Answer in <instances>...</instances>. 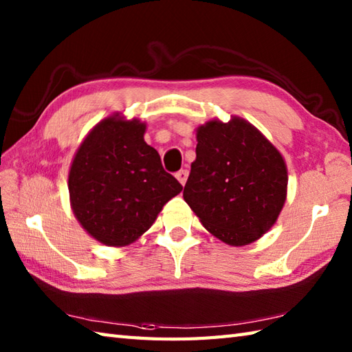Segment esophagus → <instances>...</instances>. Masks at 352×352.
Segmentation results:
<instances>
[{"instance_id": "obj_1", "label": "esophagus", "mask_w": 352, "mask_h": 352, "mask_svg": "<svg viewBox=\"0 0 352 352\" xmlns=\"http://www.w3.org/2000/svg\"><path fill=\"white\" fill-rule=\"evenodd\" d=\"M175 177H177V180L180 182V183L184 186V184H186V182H188L189 170H188V169H182V170H178L177 174H175Z\"/></svg>"}]
</instances>
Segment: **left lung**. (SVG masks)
Here are the masks:
<instances>
[{
	"instance_id": "left-lung-1",
	"label": "left lung",
	"mask_w": 352,
	"mask_h": 352,
	"mask_svg": "<svg viewBox=\"0 0 352 352\" xmlns=\"http://www.w3.org/2000/svg\"><path fill=\"white\" fill-rule=\"evenodd\" d=\"M197 159L183 197L201 223L222 242L242 246L271 228L286 201L287 169L257 129L233 118L197 131Z\"/></svg>"
}]
</instances>
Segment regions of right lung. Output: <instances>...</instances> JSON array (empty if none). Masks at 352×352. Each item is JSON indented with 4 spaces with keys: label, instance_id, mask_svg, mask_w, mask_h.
<instances>
[{
    "label": "right lung",
    "instance_id": "right-lung-1",
    "mask_svg": "<svg viewBox=\"0 0 352 352\" xmlns=\"http://www.w3.org/2000/svg\"><path fill=\"white\" fill-rule=\"evenodd\" d=\"M145 129L138 119L106 118L87 134L71 164L74 214L104 245L136 241L183 190L163 169L159 153L144 140Z\"/></svg>",
    "mask_w": 352,
    "mask_h": 352
}]
</instances>
